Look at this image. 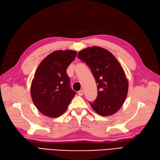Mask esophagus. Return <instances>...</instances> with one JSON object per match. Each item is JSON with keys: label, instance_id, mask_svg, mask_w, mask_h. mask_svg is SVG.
Wrapping results in <instances>:
<instances>
[{"label": "esophagus", "instance_id": "1", "mask_svg": "<svg viewBox=\"0 0 160 160\" xmlns=\"http://www.w3.org/2000/svg\"><path fill=\"white\" fill-rule=\"evenodd\" d=\"M78 94H79V96H82L83 94V90H79V92H78Z\"/></svg>", "mask_w": 160, "mask_h": 160}]
</instances>
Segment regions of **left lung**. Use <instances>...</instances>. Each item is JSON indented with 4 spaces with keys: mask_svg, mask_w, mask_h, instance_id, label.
Instances as JSON below:
<instances>
[{
    "mask_svg": "<svg viewBox=\"0 0 160 160\" xmlns=\"http://www.w3.org/2000/svg\"><path fill=\"white\" fill-rule=\"evenodd\" d=\"M77 57L89 66L97 84V97L89 102L91 107L102 116L117 112L128 90V80L119 61L109 51L97 46L80 51Z\"/></svg>",
    "mask_w": 160,
    "mask_h": 160,
    "instance_id": "1",
    "label": "left lung"
}]
</instances>
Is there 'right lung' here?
<instances>
[{
  "label": "right lung",
  "instance_id": "1",
  "mask_svg": "<svg viewBox=\"0 0 160 160\" xmlns=\"http://www.w3.org/2000/svg\"><path fill=\"white\" fill-rule=\"evenodd\" d=\"M73 50L54 51L41 62L31 85V97L43 115L57 117L67 110L76 94L66 73L77 56Z\"/></svg>",
  "mask_w": 160,
  "mask_h": 160
}]
</instances>
